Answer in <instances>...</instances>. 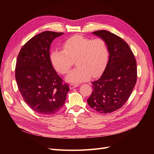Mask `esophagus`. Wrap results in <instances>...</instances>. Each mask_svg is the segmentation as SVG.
I'll use <instances>...</instances> for the list:
<instances>
[{"label":"esophagus","instance_id":"34e87169","mask_svg":"<svg viewBox=\"0 0 154 154\" xmlns=\"http://www.w3.org/2000/svg\"><path fill=\"white\" fill-rule=\"evenodd\" d=\"M78 85H79L76 84V83H71V84H70V85H69V88H70V89H72V88H74L77 87Z\"/></svg>","mask_w":154,"mask_h":154}]
</instances>
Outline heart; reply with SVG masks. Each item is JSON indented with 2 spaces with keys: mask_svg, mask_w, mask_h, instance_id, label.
I'll return each mask as SVG.
<instances>
[{
  "mask_svg": "<svg viewBox=\"0 0 154 154\" xmlns=\"http://www.w3.org/2000/svg\"><path fill=\"white\" fill-rule=\"evenodd\" d=\"M62 47L63 50L53 51L50 58L54 69L62 74L68 73L76 62L78 67L66 77L68 82L80 83L91 76H98L108 63L109 49L102 39L75 35L65 42Z\"/></svg>",
  "mask_w": 154,
  "mask_h": 154,
  "instance_id": "b5f03b06",
  "label": "heart"
}]
</instances>
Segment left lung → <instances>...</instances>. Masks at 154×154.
I'll return each mask as SVG.
<instances>
[{"label": "left lung", "mask_w": 154, "mask_h": 154, "mask_svg": "<svg viewBox=\"0 0 154 154\" xmlns=\"http://www.w3.org/2000/svg\"><path fill=\"white\" fill-rule=\"evenodd\" d=\"M92 33L105 42L109 57L103 74L92 82L93 91L87 103L98 112L110 113L120 109L131 94L137 80L136 61L119 36L106 30Z\"/></svg>", "instance_id": "obj_1"}]
</instances>
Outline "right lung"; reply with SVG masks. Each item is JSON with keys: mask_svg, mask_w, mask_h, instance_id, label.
I'll return each mask as SVG.
<instances>
[{"mask_svg": "<svg viewBox=\"0 0 154 154\" xmlns=\"http://www.w3.org/2000/svg\"><path fill=\"white\" fill-rule=\"evenodd\" d=\"M63 32L44 31L32 37L18 55L15 78L26 104L42 115H52L62 108L69 91L68 84L54 69L49 50L54 38Z\"/></svg>", "mask_w": 154, "mask_h": 154, "instance_id": "1", "label": "right lung"}]
</instances>
